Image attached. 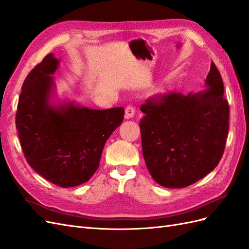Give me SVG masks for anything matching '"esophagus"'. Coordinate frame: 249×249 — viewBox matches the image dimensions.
Segmentation results:
<instances>
[{
	"mask_svg": "<svg viewBox=\"0 0 249 249\" xmlns=\"http://www.w3.org/2000/svg\"><path fill=\"white\" fill-rule=\"evenodd\" d=\"M135 113H136V109L132 105H128L125 108V118L126 119L132 118L133 116H135Z\"/></svg>",
	"mask_w": 249,
	"mask_h": 249,
	"instance_id": "obj_1",
	"label": "esophagus"
}]
</instances>
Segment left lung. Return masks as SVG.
<instances>
[{"label": "left lung", "mask_w": 249, "mask_h": 249, "mask_svg": "<svg viewBox=\"0 0 249 249\" xmlns=\"http://www.w3.org/2000/svg\"><path fill=\"white\" fill-rule=\"evenodd\" d=\"M204 91L168 92L146 100L140 121L144 160L161 186L183 188L213 171L225 149L229 106L212 62Z\"/></svg>", "instance_id": "obj_1"}]
</instances>
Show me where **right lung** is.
<instances>
[{
    "label": "right lung",
    "instance_id": "obj_1",
    "mask_svg": "<svg viewBox=\"0 0 249 249\" xmlns=\"http://www.w3.org/2000/svg\"><path fill=\"white\" fill-rule=\"evenodd\" d=\"M58 66L59 60L49 53L28 73L16 126L27 163L44 179L67 188L87 182L97 171L106 141L123 122L124 108L50 104Z\"/></svg>",
    "mask_w": 249,
    "mask_h": 249
}]
</instances>
